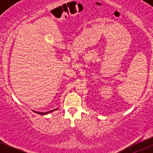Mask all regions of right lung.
<instances>
[{
	"label": "right lung",
	"instance_id": "obj_1",
	"mask_svg": "<svg viewBox=\"0 0 153 153\" xmlns=\"http://www.w3.org/2000/svg\"><path fill=\"white\" fill-rule=\"evenodd\" d=\"M57 108H55V109L51 110V111H47V112H38V111H34V112H36V114H40V115H45V114H49V113H51V112H52L53 111L57 110Z\"/></svg>",
	"mask_w": 153,
	"mask_h": 153
}]
</instances>
